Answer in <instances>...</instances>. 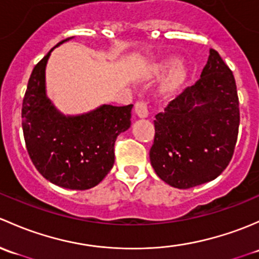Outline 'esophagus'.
Listing matches in <instances>:
<instances>
[{
  "instance_id": "obj_1",
  "label": "esophagus",
  "mask_w": 259,
  "mask_h": 259,
  "mask_svg": "<svg viewBox=\"0 0 259 259\" xmlns=\"http://www.w3.org/2000/svg\"><path fill=\"white\" fill-rule=\"evenodd\" d=\"M135 111L137 113L138 117L141 118H145V117L148 116V107L147 102L146 101H137L135 105Z\"/></svg>"
}]
</instances>
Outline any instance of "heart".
I'll return each instance as SVG.
<instances>
[{"mask_svg": "<svg viewBox=\"0 0 259 259\" xmlns=\"http://www.w3.org/2000/svg\"><path fill=\"white\" fill-rule=\"evenodd\" d=\"M178 61L175 58H170V60L162 61V62L157 63L156 66L152 70V74L153 76H159V74L164 73L166 71H168L169 68H172L168 73V77L166 79V83H164V91H173L181 86V84L185 82L186 77H187V71L183 67L182 65H177Z\"/></svg>", "mask_w": 259, "mask_h": 259, "instance_id": "heart-1", "label": "heart"}]
</instances>
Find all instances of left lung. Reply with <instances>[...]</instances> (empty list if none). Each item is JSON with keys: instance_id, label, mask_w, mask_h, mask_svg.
I'll list each match as a JSON object with an SVG mask.
<instances>
[{"instance_id": "obj_1", "label": "left lung", "mask_w": 259, "mask_h": 259, "mask_svg": "<svg viewBox=\"0 0 259 259\" xmlns=\"http://www.w3.org/2000/svg\"><path fill=\"white\" fill-rule=\"evenodd\" d=\"M239 101L232 71L209 50L201 78L156 114L149 159L180 189L213 181L227 168L238 137Z\"/></svg>"}]
</instances>
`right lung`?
Instances as JSON below:
<instances>
[{
    "mask_svg": "<svg viewBox=\"0 0 259 259\" xmlns=\"http://www.w3.org/2000/svg\"><path fill=\"white\" fill-rule=\"evenodd\" d=\"M52 50L34 66L28 79L22 102L23 137L32 163L46 180L83 191L97 186L113 167L114 142L130 128L133 105H103L81 116H63L47 98L45 87Z\"/></svg>",
    "mask_w": 259,
    "mask_h": 259,
    "instance_id": "1",
    "label": "right lung"
}]
</instances>
